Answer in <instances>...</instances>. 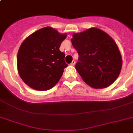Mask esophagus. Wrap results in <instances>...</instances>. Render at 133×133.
Here are the masks:
<instances>
[{"label":"esophagus","instance_id":"34e87169","mask_svg":"<svg viewBox=\"0 0 133 133\" xmlns=\"http://www.w3.org/2000/svg\"><path fill=\"white\" fill-rule=\"evenodd\" d=\"M75 63H76V62H75V61H72V63H70V65H75Z\"/></svg>","mask_w":133,"mask_h":133}]
</instances>
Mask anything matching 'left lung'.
<instances>
[{"label":"left lung","mask_w":133,"mask_h":133,"mask_svg":"<svg viewBox=\"0 0 133 133\" xmlns=\"http://www.w3.org/2000/svg\"><path fill=\"white\" fill-rule=\"evenodd\" d=\"M79 54L75 68L90 87H108L119 75L122 55L115 41L103 30L90 28L71 39Z\"/></svg>","instance_id":"8db88e82"}]
</instances>
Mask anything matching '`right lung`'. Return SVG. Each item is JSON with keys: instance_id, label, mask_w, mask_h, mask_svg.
Returning <instances> with one entry per match:
<instances>
[{"instance_id": "obj_1", "label": "right lung", "mask_w": 133, "mask_h": 133, "mask_svg": "<svg viewBox=\"0 0 133 133\" xmlns=\"http://www.w3.org/2000/svg\"><path fill=\"white\" fill-rule=\"evenodd\" d=\"M67 34L50 27L37 30L21 45L17 55L18 72L22 80L36 90L53 88L68 66L59 50Z\"/></svg>"}]
</instances>
